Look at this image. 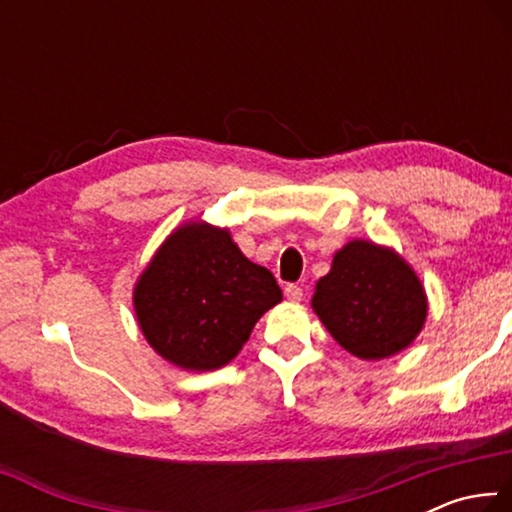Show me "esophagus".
<instances>
[{"label": "esophagus", "mask_w": 512, "mask_h": 512, "mask_svg": "<svg viewBox=\"0 0 512 512\" xmlns=\"http://www.w3.org/2000/svg\"><path fill=\"white\" fill-rule=\"evenodd\" d=\"M284 296L293 302H298V300H302V289L298 287V284H287V287H284Z\"/></svg>", "instance_id": "esophagus-1"}]
</instances>
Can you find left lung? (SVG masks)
Returning a JSON list of instances; mask_svg holds the SVG:
<instances>
[{"mask_svg": "<svg viewBox=\"0 0 512 512\" xmlns=\"http://www.w3.org/2000/svg\"><path fill=\"white\" fill-rule=\"evenodd\" d=\"M311 309L332 339L363 361L400 354L418 339L429 300L418 273L391 246L352 239L334 253Z\"/></svg>", "mask_w": 512, "mask_h": 512, "instance_id": "8db88e82", "label": "left lung"}]
</instances>
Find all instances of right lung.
Returning a JSON list of instances; mask_svg holds the SVG:
<instances>
[{
    "mask_svg": "<svg viewBox=\"0 0 512 512\" xmlns=\"http://www.w3.org/2000/svg\"><path fill=\"white\" fill-rule=\"evenodd\" d=\"M280 300L273 273L250 262L228 228L203 219L178 225L133 287L146 343L189 372L228 366Z\"/></svg>",
    "mask_w": 512,
    "mask_h": 512,
    "instance_id": "right-lung-1",
    "label": "right lung"
}]
</instances>
